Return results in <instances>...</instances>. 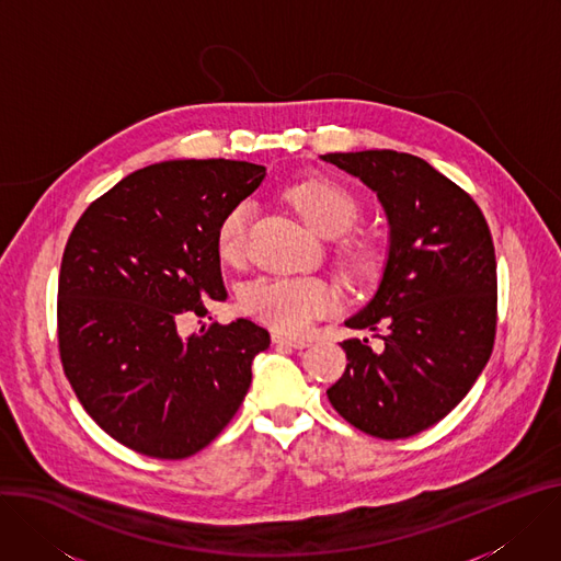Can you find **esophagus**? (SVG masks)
Masks as SVG:
<instances>
[{"instance_id":"1","label":"esophagus","mask_w":561,"mask_h":561,"mask_svg":"<svg viewBox=\"0 0 561 561\" xmlns=\"http://www.w3.org/2000/svg\"><path fill=\"white\" fill-rule=\"evenodd\" d=\"M273 342L277 346H290V348H307L309 342L307 340H297V337H288L284 333H273Z\"/></svg>"}]
</instances>
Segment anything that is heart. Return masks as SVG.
Segmentation results:
<instances>
[{"instance_id":"b5f03b06","label":"heart","mask_w":561,"mask_h":561,"mask_svg":"<svg viewBox=\"0 0 561 561\" xmlns=\"http://www.w3.org/2000/svg\"><path fill=\"white\" fill-rule=\"evenodd\" d=\"M288 198L297 213L313 230L324 237L344 234L360 215L358 198L346 187L313 179L297 183L288 190ZM250 206L239 203L217 228V254L226 264H237L243 257ZM344 257L353 264L360 262V250L344 248ZM241 309L275 331L299 333L316 318L335 309V290L316 277H260L248 282L239 293Z\"/></svg>"}]
</instances>
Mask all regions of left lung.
I'll list each match as a JSON object with an SVG mask.
<instances>
[{
	"instance_id": "8db88e82",
	"label": "left lung",
	"mask_w": 561,
	"mask_h": 561,
	"mask_svg": "<svg viewBox=\"0 0 561 561\" xmlns=\"http://www.w3.org/2000/svg\"><path fill=\"white\" fill-rule=\"evenodd\" d=\"M322 161L376 192L389 248L376 293L344 324L335 412L376 438L414 436L461 402L485 369L496 329V262L477 203L427 161L391 149L337 151Z\"/></svg>"
}]
</instances>
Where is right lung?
<instances>
[{"instance_id": "obj_1", "label": "right lung", "mask_w": 561, "mask_h": 561, "mask_svg": "<svg viewBox=\"0 0 561 561\" xmlns=\"http://www.w3.org/2000/svg\"><path fill=\"white\" fill-rule=\"evenodd\" d=\"M264 165L165 161L93 201L60 268L58 340L87 414L151 458H185L232 421L271 335L250 320L181 337L179 318L228 297L221 219L262 185Z\"/></svg>"}]
</instances>
